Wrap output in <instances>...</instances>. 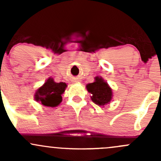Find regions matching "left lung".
Segmentation results:
<instances>
[{
  "label": "left lung",
  "mask_w": 161,
  "mask_h": 161,
  "mask_svg": "<svg viewBox=\"0 0 161 161\" xmlns=\"http://www.w3.org/2000/svg\"><path fill=\"white\" fill-rule=\"evenodd\" d=\"M86 89L92 94L91 97L92 101L99 106H103L111 100V89L102 78L96 77L95 82L88 84Z\"/></svg>",
  "instance_id": "obj_1"
}]
</instances>
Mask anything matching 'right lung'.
<instances>
[{
	"label": "right lung",
	"instance_id": "1",
	"mask_svg": "<svg viewBox=\"0 0 161 161\" xmlns=\"http://www.w3.org/2000/svg\"><path fill=\"white\" fill-rule=\"evenodd\" d=\"M66 86L64 82H55L50 78L36 92V100L43 106L57 107L62 100L61 94L64 92Z\"/></svg>",
	"mask_w": 161,
	"mask_h": 161
}]
</instances>
